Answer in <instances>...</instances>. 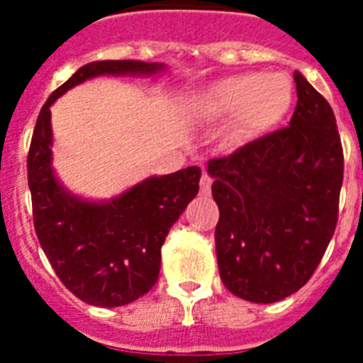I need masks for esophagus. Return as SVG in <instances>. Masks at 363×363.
<instances>
[{"instance_id": "esophagus-1", "label": "esophagus", "mask_w": 363, "mask_h": 363, "mask_svg": "<svg viewBox=\"0 0 363 363\" xmlns=\"http://www.w3.org/2000/svg\"><path fill=\"white\" fill-rule=\"evenodd\" d=\"M199 184H201V192L209 194L211 184H213V177H211L207 171H203V175H201V181H199Z\"/></svg>"}]
</instances>
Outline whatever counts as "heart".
Here are the masks:
<instances>
[{
    "mask_svg": "<svg viewBox=\"0 0 363 363\" xmlns=\"http://www.w3.org/2000/svg\"><path fill=\"white\" fill-rule=\"evenodd\" d=\"M292 82L284 73H242L213 84L207 107L216 116H232L233 137L245 141L279 124L292 107Z\"/></svg>",
    "mask_w": 363,
    "mask_h": 363,
    "instance_id": "heart-1",
    "label": "heart"
}]
</instances>
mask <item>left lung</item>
Returning a JSON list of instances; mask_svg holds the SVG:
<instances>
[{
  "label": "left lung",
  "mask_w": 363,
  "mask_h": 363,
  "mask_svg": "<svg viewBox=\"0 0 363 363\" xmlns=\"http://www.w3.org/2000/svg\"><path fill=\"white\" fill-rule=\"evenodd\" d=\"M288 128L207 164L220 218L216 259L224 286L275 303L309 281L332 241L343 147L332 107L301 73Z\"/></svg>",
  "instance_id": "1"
}]
</instances>
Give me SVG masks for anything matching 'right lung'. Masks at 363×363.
Instances as JSON below:
<instances>
[{"mask_svg":"<svg viewBox=\"0 0 363 363\" xmlns=\"http://www.w3.org/2000/svg\"><path fill=\"white\" fill-rule=\"evenodd\" d=\"M164 64L104 60L82 65L56 88L37 116L28 152L33 226L64 286L84 303L121 307L156 284L171 226L199 190L198 165L148 177L109 201H86L67 192L52 171L50 105L69 88L99 75H154Z\"/></svg>","mask_w":363,"mask_h":363,"instance_id":"right-lung-1","label":"right lung"}]
</instances>
